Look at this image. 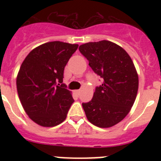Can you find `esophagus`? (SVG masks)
<instances>
[{
	"instance_id": "obj_1",
	"label": "esophagus",
	"mask_w": 161,
	"mask_h": 161,
	"mask_svg": "<svg viewBox=\"0 0 161 161\" xmlns=\"http://www.w3.org/2000/svg\"><path fill=\"white\" fill-rule=\"evenodd\" d=\"M75 93H76V94L77 95H80V90H75Z\"/></svg>"
}]
</instances>
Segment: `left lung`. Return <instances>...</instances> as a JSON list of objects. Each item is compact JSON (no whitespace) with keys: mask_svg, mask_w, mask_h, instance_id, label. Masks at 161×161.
Listing matches in <instances>:
<instances>
[{"mask_svg":"<svg viewBox=\"0 0 161 161\" xmlns=\"http://www.w3.org/2000/svg\"><path fill=\"white\" fill-rule=\"evenodd\" d=\"M79 51L104 80L92 100L82 103L86 118L98 127H111L128 114L136 101L139 88L136 67L128 53L110 41L87 42Z\"/></svg>","mask_w":161,"mask_h":161,"instance_id":"8db88e82","label":"left lung"}]
</instances>
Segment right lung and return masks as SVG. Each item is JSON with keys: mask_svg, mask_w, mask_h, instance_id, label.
Instances as JSON below:
<instances>
[{"mask_svg": "<svg viewBox=\"0 0 161 161\" xmlns=\"http://www.w3.org/2000/svg\"><path fill=\"white\" fill-rule=\"evenodd\" d=\"M77 47L60 41L46 42L34 48L20 67L16 81L20 102L39 126L52 127L66 119L74 100L62 84L64 70Z\"/></svg>", "mask_w": 161, "mask_h": 161, "instance_id": "1", "label": "right lung"}]
</instances>
